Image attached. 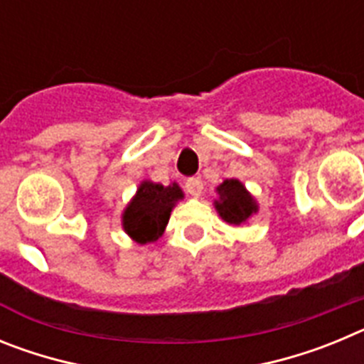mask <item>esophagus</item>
<instances>
[{
    "label": "esophagus",
    "mask_w": 364,
    "mask_h": 364,
    "mask_svg": "<svg viewBox=\"0 0 364 364\" xmlns=\"http://www.w3.org/2000/svg\"><path fill=\"white\" fill-rule=\"evenodd\" d=\"M202 189H204V184H202L200 178H188L186 180V191L191 195V197H200Z\"/></svg>",
    "instance_id": "esophagus-1"
}]
</instances>
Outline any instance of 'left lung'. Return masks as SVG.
I'll use <instances>...</instances> for the list:
<instances>
[{
  "instance_id": "1",
  "label": "left lung",
  "mask_w": 364,
  "mask_h": 364,
  "mask_svg": "<svg viewBox=\"0 0 364 364\" xmlns=\"http://www.w3.org/2000/svg\"><path fill=\"white\" fill-rule=\"evenodd\" d=\"M217 193L218 200H215V210L218 211L222 220H226L228 224L240 226L259 211L255 198L247 193L240 180H224L217 188Z\"/></svg>"
}]
</instances>
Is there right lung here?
<instances>
[{"label":"right lung","instance_id":"add662e5","mask_svg":"<svg viewBox=\"0 0 364 364\" xmlns=\"http://www.w3.org/2000/svg\"><path fill=\"white\" fill-rule=\"evenodd\" d=\"M182 198L184 193L175 182L162 186L144 180L122 215V226L125 233L138 244L159 240L169 222L173 208Z\"/></svg>","mask_w":364,"mask_h":364}]
</instances>
